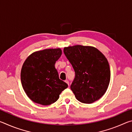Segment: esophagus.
<instances>
[{
  "label": "esophagus",
  "instance_id": "1",
  "mask_svg": "<svg viewBox=\"0 0 132 132\" xmlns=\"http://www.w3.org/2000/svg\"><path fill=\"white\" fill-rule=\"evenodd\" d=\"M65 82H66V83H67V84H68V86H69V81H68V80H65Z\"/></svg>",
  "mask_w": 132,
  "mask_h": 132
}]
</instances>
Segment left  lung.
<instances>
[{"label":"left lung","mask_w":132,"mask_h":132,"mask_svg":"<svg viewBox=\"0 0 132 132\" xmlns=\"http://www.w3.org/2000/svg\"><path fill=\"white\" fill-rule=\"evenodd\" d=\"M75 77L70 86L76 99L91 104L101 98L108 87L111 71L105 56L93 46L75 45L64 48Z\"/></svg>","instance_id":"1"}]
</instances>
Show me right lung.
Masks as SVG:
<instances>
[{"instance_id": "1", "label": "right lung", "mask_w": 132, "mask_h": 132, "mask_svg": "<svg viewBox=\"0 0 132 132\" xmlns=\"http://www.w3.org/2000/svg\"><path fill=\"white\" fill-rule=\"evenodd\" d=\"M62 55L60 48L46 49L32 53L24 62L21 70L22 86L35 103L49 105L59 98L68 85L59 79L55 64Z\"/></svg>"}]
</instances>
